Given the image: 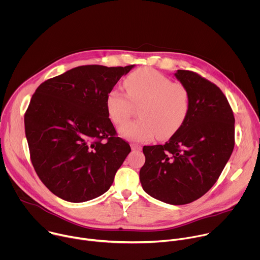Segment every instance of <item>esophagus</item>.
Wrapping results in <instances>:
<instances>
[{
    "mask_svg": "<svg viewBox=\"0 0 260 260\" xmlns=\"http://www.w3.org/2000/svg\"><path fill=\"white\" fill-rule=\"evenodd\" d=\"M131 148L133 151H141L142 150V147L137 144H131Z\"/></svg>",
    "mask_w": 260,
    "mask_h": 260,
    "instance_id": "obj_1",
    "label": "esophagus"
}]
</instances>
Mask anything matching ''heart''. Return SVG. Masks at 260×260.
<instances>
[{
	"label": "heart",
	"instance_id": "1",
	"mask_svg": "<svg viewBox=\"0 0 260 260\" xmlns=\"http://www.w3.org/2000/svg\"><path fill=\"white\" fill-rule=\"evenodd\" d=\"M127 95L119 88L111 90L106 100L108 114L116 125L131 116L133 104L142 106L138 120L129 121L118 128L119 135L135 142L151 140L157 133L166 138L176 133L186 120L189 112V92L181 83H173L161 73L140 69L126 78Z\"/></svg>",
	"mask_w": 260,
	"mask_h": 260
}]
</instances>
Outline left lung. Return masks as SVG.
<instances>
[{
	"mask_svg": "<svg viewBox=\"0 0 260 260\" xmlns=\"http://www.w3.org/2000/svg\"><path fill=\"white\" fill-rule=\"evenodd\" d=\"M189 92V112L165 145L144 146L140 181L146 193L170 204L186 205L216 183L235 146V117L228 99L197 73L177 70Z\"/></svg>",
	"mask_w": 260,
	"mask_h": 260,
	"instance_id": "8db88e82",
	"label": "left lung"
}]
</instances>
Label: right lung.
<instances>
[{
    "mask_svg": "<svg viewBox=\"0 0 260 260\" xmlns=\"http://www.w3.org/2000/svg\"><path fill=\"white\" fill-rule=\"evenodd\" d=\"M134 67L80 66L46 80L31 96L24 115L31 164L59 199L83 203L104 194L131 152L115 137L106 100Z\"/></svg>",
    "mask_w": 260,
    "mask_h": 260,
    "instance_id": "1",
    "label": "right lung"
}]
</instances>
